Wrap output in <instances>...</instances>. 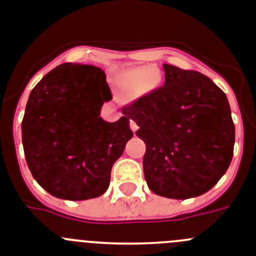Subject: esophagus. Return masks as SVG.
<instances>
[{"mask_svg":"<svg viewBox=\"0 0 256 256\" xmlns=\"http://www.w3.org/2000/svg\"><path fill=\"white\" fill-rule=\"evenodd\" d=\"M130 130H133V133H134L137 130H138V126H137V123H136V122H134V120H130Z\"/></svg>","mask_w":256,"mask_h":256,"instance_id":"1","label":"esophagus"}]
</instances>
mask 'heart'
<instances>
[{"mask_svg": "<svg viewBox=\"0 0 256 256\" xmlns=\"http://www.w3.org/2000/svg\"><path fill=\"white\" fill-rule=\"evenodd\" d=\"M150 67H136L126 72L124 82L130 89H136L137 86L142 85L145 90H152L159 85L160 78L159 76H152Z\"/></svg>", "mask_w": 256, "mask_h": 256, "instance_id": "b5f03b06", "label": "heart"}]
</instances>
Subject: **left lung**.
<instances>
[{
  "instance_id": "1",
  "label": "left lung",
  "mask_w": 256,
  "mask_h": 256,
  "mask_svg": "<svg viewBox=\"0 0 256 256\" xmlns=\"http://www.w3.org/2000/svg\"><path fill=\"white\" fill-rule=\"evenodd\" d=\"M163 86L123 107L146 145L144 174L150 190L174 200L208 192L226 172L234 124L226 93L200 72L163 64Z\"/></svg>"
}]
</instances>
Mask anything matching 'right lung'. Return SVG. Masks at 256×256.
I'll return each instance as SVG.
<instances>
[{"instance_id":"obj_1","label":"right lung","mask_w":256,"mask_h":256,"mask_svg":"<svg viewBox=\"0 0 256 256\" xmlns=\"http://www.w3.org/2000/svg\"><path fill=\"white\" fill-rule=\"evenodd\" d=\"M112 96L106 74L90 64L63 63L30 92L22 141L34 180L56 198H97L110 185L111 168L133 132L130 116H100Z\"/></svg>"}]
</instances>
